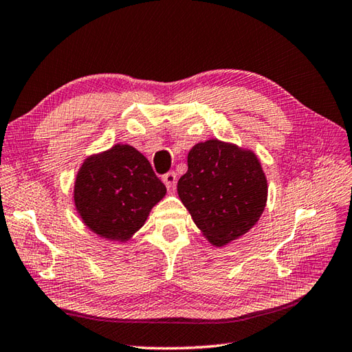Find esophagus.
Instances as JSON below:
<instances>
[{"instance_id": "1", "label": "esophagus", "mask_w": 352, "mask_h": 352, "mask_svg": "<svg viewBox=\"0 0 352 352\" xmlns=\"http://www.w3.org/2000/svg\"><path fill=\"white\" fill-rule=\"evenodd\" d=\"M164 183L169 192H173L177 186V174L175 173H168L164 175Z\"/></svg>"}]
</instances>
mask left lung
I'll use <instances>...</instances> for the list:
<instances>
[{
  "label": "left lung",
  "mask_w": 352,
  "mask_h": 352,
  "mask_svg": "<svg viewBox=\"0 0 352 352\" xmlns=\"http://www.w3.org/2000/svg\"><path fill=\"white\" fill-rule=\"evenodd\" d=\"M178 179L179 199L212 245L241 238L263 214L267 179L251 150L219 140L197 142Z\"/></svg>",
  "instance_id": "8db88e82"
}]
</instances>
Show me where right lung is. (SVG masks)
Masks as SVG:
<instances>
[{"instance_id": "obj_1", "label": "right lung", "mask_w": 352, "mask_h": 352, "mask_svg": "<svg viewBox=\"0 0 352 352\" xmlns=\"http://www.w3.org/2000/svg\"><path fill=\"white\" fill-rule=\"evenodd\" d=\"M166 187L146 156L129 144L89 156L74 183V204L86 226L108 241L126 242L146 223Z\"/></svg>"}]
</instances>
